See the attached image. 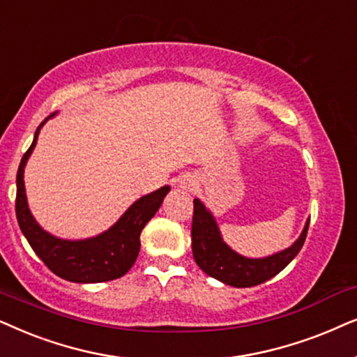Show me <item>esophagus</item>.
<instances>
[{
  "label": "esophagus",
  "instance_id": "esophagus-1",
  "mask_svg": "<svg viewBox=\"0 0 357 357\" xmlns=\"http://www.w3.org/2000/svg\"><path fill=\"white\" fill-rule=\"evenodd\" d=\"M179 186H181L183 189H186V191H192V189L196 188V179H194L191 174L183 176L181 183H179Z\"/></svg>",
  "mask_w": 357,
  "mask_h": 357
}]
</instances>
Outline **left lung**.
<instances>
[{
    "instance_id": "obj_1",
    "label": "left lung",
    "mask_w": 357,
    "mask_h": 357,
    "mask_svg": "<svg viewBox=\"0 0 357 357\" xmlns=\"http://www.w3.org/2000/svg\"><path fill=\"white\" fill-rule=\"evenodd\" d=\"M308 223L289 248L264 258H246L231 250L222 238L215 217L204 206L201 199H194L192 217V255L204 273L231 287H253L269 281L279 274L302 250Z\"/></svg>"
}]
</instances>
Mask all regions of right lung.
<instances>
[{
  "label": "right lung",
  "mask_w": 357,
  "mask_h": 357,
  "mask_svg": "<svg viewBox=\"0 0 357 357\" xmlns=\"http://www.w3.org/2000/svg\"><path fill=\"white\" fill-rule=\"evenodd\" d=\"M55 116L56 112L37 127L32 145L24 153L19 165L16 176V217L19 227L29 241L31 248L44 261L47 268L65 281L96 284L122 278L134 266L139 256L142 230L146 222L158 212L171 188L163 186L158 191L137 199L112 227L91 238L65 240L49 234L39 225L27 204L24 168L36 149L40 129L49 119Z\"/></svg>",
  "instance_id": "right-lung-1"
}]
</instances>
